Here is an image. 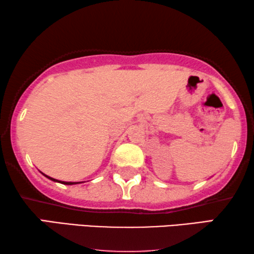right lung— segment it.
<instances>
[{
    "mask_svg": "<svg viewBox=\"0 0 254 254\" xmlns=\"http://www.w3.org/2000/svg\"><path fill=\"white\" fill-rule=\"evenodd\" d=\"M45 175V174H44ZM47 179H50V180H52V181H54V182H60V183H62V184H66V185H72V184H76V183H80V182H64V181H59V180H55V179H52V178H50V176H47V175H45Z\"/></svg>",
    "mask_w": 254,
    "mask_h": 254,
    "instance_id": "right-lung-1",
    "label": "right lung"
}]
</instances>
